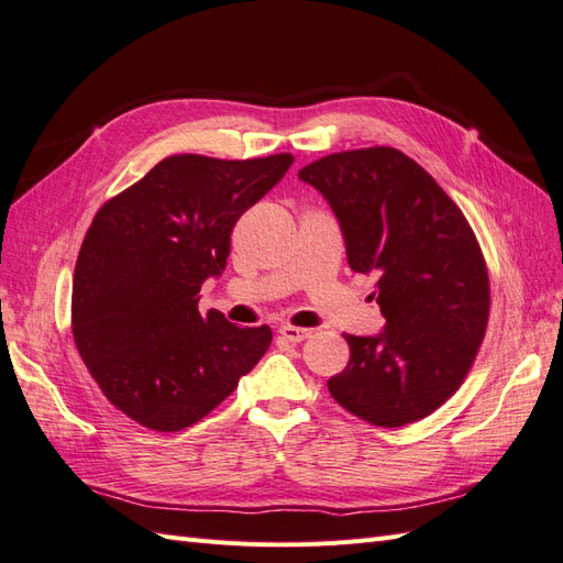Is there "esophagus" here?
I'll return each mask as SVG.
<instances>
[{"instance_id":"1","label":"esophagus","mask_w":563,"mask_h":563,"mask_svg":"<svg viewBox=\"0 0 563 563\" xmlns=\"http://www.w3.org/2000/svg\"><path fill=\"white\" fill-rule=\"evenodd\" d=\"M278 333H280V338H285L287 342L297 344V342H305V340L311 335V330H307V328H295V325H280Z\"/></svg>"}]
</instances>
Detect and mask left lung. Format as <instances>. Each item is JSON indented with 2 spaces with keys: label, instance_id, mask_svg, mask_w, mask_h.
I'll use <instances>...</instances> for the list:
<instances>
[{
  "label": "left lung",
  "instance_id": "obj_1",
  "mask_svg": "<svg viewBox=\"0 0 563 563\" xmlns=\"http://www.w3.org/2000/svg\"><path fill=\"white\" fill-rule=\"evenodd\" d=\"M340 223L350 268L378 278L385 328L347 335L350 364L328 380L340 407L399 428L450 399L478 354L489 316L481 244L464 213L393 147L338 152L299 170Z\"/></svg>",
  "mask_w": 563,
  "mask_h": 563
}]
</instances>
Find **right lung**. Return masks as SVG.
<instances>
[{
	"label": "right lung",
	"mask_w": 563,
	"mask_h": 563,
	"mask_svg": "<svg viewBox=\"0 0 563 563\" xmlns=\"http://www.w3.org/2000/svg\"><path fill=\"white\" fill-rule=\"evenodd\" d=\"M292 154L247 162L176 154L109 199L74 273L76 347L113 407L144 428H190L235 390L273 340L201 316V283L219 278L230 233L292 166Z\"/></svg>",
	"instance_id": "1"
}]
</instances>
